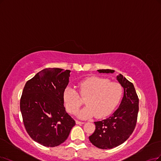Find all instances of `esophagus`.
Segmentation results:
<instances>
[{"instance_id":"1","label":"esophagus","mask_w":161,"mask_h":161,"mask_svg":"<svg viewBox=\"0 0 161 161\" xmlns=\"http://www.w3.org/2000/svg\"><path fill=\"white\" fill-rule=\"evenodd\" d=\"M75 123H76V124H77V125H81V124H84V122L80 121H77V120L75 121Z\"/></svg>"}]
</instances>
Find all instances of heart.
I'll return each instance as SVG.
<instances>
[{
  "mask_svg": "<svg viewBox=\"0 0 161 161\" xmlns=\"http://www.w3.org/2000/svg\"><path fill=\"white\" fill-rule=\"evenodd\" d=\"M77 88L80 96L86 98L87 105L77 113L81 119L95 115L97 118L108 116L119 103L123 95V88L119 84L96 76L81 81L77 84ZM63 99L65 108L71 114H74L83 104L78 93L71 87L64 90Z\"/></svg>",
  "mask_w": 161,
  "mask_h": 161,
  "instance_id": "obj_1",
  "label": "heart"
}]
</instances>
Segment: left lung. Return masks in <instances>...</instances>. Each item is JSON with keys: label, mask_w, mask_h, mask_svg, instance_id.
<instances>
[{"label": "left lung", "mask_w": 161, "mask_h": 161, "mask_svg": "<svg viewBox=\"0 0 161 161\" xmlns=\"http://www.w3.org/2000/svg\"><path fill=\"white\" fill-rule=\"evenodd\" d=\"M99 73L113 74L112 69H98ZM117 80L123 87L124 93L118 109L106 119L95 122L96 130L89 136L92 143L99 148H113L127 141L135 128L139 112V98L131 82L123 75Z\"/></svg>", "instance_id": "1"}]
</instances>
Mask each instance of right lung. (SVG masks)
Returning a JSON list of instances; mask_svg holds the SVG:
<instances>
[{
    "mask_svg": "<svg viewBox=\"0 0 161 161\" xmlns=\"http://www.w3.org/2000/svg\"><path fill=\"white\" fill-rule=\"evenodd\" d=\"M70 71L44 69L23 89L20 108L24 125L30 136L43 146L53 147L63 143L75 125L64 106L63 93Z\"/></svg>",
    "mask_w": 161,
    "mask_h": 161,
    "instance_id": "obj_1",
    "label": "right lung"
}]
</instances>
